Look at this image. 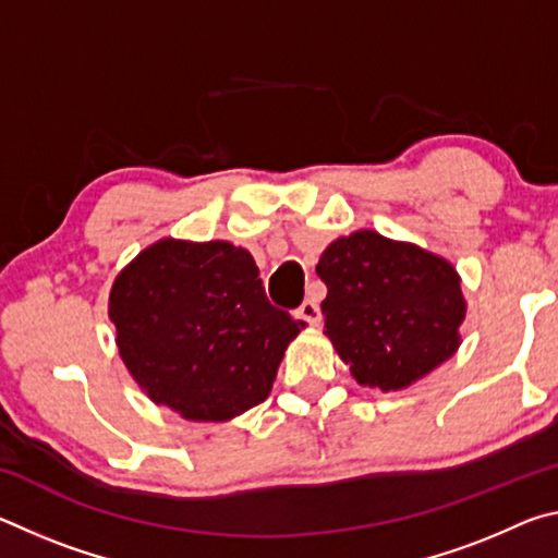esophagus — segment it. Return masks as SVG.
<instances>
[{
	"mask_svg": "<svg viewBox=\"0 0 558 558\" xmlns=\"http://www.w3.org/2000/svg\"><path fill=\"white\" fill-rule=\"evenodd\" d=\"M295 319H300V323H307L310 327H317L319 319H323V313H319V305L315 300H305L295 310Z\"/></svg>",
	"mask_w": 558,
	"mask_h": 558,
	"instance_id": "esophagus-1",
	"label": "esophagus"
}]
</instances>
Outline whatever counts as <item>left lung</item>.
I'll use <instances>...</instances> for the list:
<instances>
[{"mask_svg": "<svg viewBox=\"0 0 558 558\" xmlns=\"http://www.w3.org/2000/svg\"><path fill=\"white\" fill-rule=\"evenodd\" d=\"M317 276L325 335L362 386L405 389L458 352L465 298L436 253L354 231L327 245Z\"/></svg>", "mask_w": 558, "mask_h": 558, "instance_id": "left-lung-1", "label": "left lung"}]
</instances>
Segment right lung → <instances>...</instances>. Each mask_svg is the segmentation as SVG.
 <instances>
[{
    "mask_svg": "<svg viewBox=\"0 0 558 558\" xmlns=\"http://www.w3.org/2000/svg\"><path fill=\"white\" fill-rule=\"evenodd\" d=\"M108 317L132 379L186 421H231L268 399L305 323L272 307L245 248L162 239L112 282Z\"/></svg>",
    "mask_w": 558,
    "mask_h": 558,
    "instance_id": "right-lung-1",
    "label": "right lung"
}]
</instances>
